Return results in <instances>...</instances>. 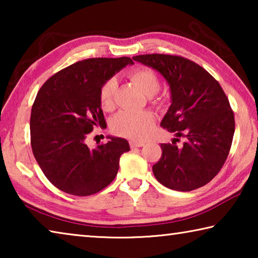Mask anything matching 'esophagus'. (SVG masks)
<instances>
[{
  "label": "esophagus",
  "mask_w": 258,
  "mask_h": 258,
  "mask_svg": "<svg viewBox=\"0 0 258 258\" xmlns=\"http://www.w3.org/2000/svg\"><path fill=\"white\" fill-rule=\"evenodd\" d=\"M130 146H131V148L143 147V146H145V142H143V141H130Z\"/></svg>",
  "instance_id": "34e87169"
}]
</instances>
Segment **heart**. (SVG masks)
Wrapping results in <instances>:
<instances>
[{"instance_id": "1", "label": "heart", "mask_w": 258, "mask_h": 258, "mask_svg": "<svg viewBox=\"0 0 258 258\" xmlns=\"http://www.w3.org/2000/svg\"><path fill=\"white\" fill-rule=\"evenodd\" d=\"M130 80L137 85L143 93L150 95V101L155 106L161 103L160 98L157 97L160 82L157 74L150 68L139 67L131 71ZM117 82L115 78H109L102 84L99 92L100 104L103 110L110 111L115 107V95ZM155 125V117L150 111H120L111 120L112 132L119 137L127 138L134 141H141L149 137Z\"/></svg>"}]
</instances>
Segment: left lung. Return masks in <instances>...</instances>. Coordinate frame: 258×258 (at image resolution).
I'll list each match as a JSON object with an SVG mask.
<instances>
[{
    "label": "left lung",
    "instance_id": "8db88e82",
    "mask_svg": "<svg viewBox=\"0 0 258 258\" xmlns=\"http://www.w3.org/2000/svg\"><path fill=\"white\" fill-rule=\"evenodd\" d=\"M165 77L172 104L160 126L175 134L161 143L160 159L152 166L158 182L176 191L202 187L223 167L232 145L234 115L220 83L198 63L181 55L134 56ZM183 139L181 146L176 145Z\"/></svg>",
    "mask_w": 258,
    "mask_h": 258
}]
</instances>
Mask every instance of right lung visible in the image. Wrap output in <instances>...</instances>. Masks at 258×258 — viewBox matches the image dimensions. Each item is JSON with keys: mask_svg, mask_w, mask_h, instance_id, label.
I'll return each instance as SVG.
<instances>
[{"mask_svg": "<svg viewBox=\"0 0 258 258\" xmlns=\"http://www.w3.org/2000/svg\"><path fill=\"white\" fill-rule=\"evenodd\" d=\"M128 56L90 58L51 76L38 91L30 113V145L47 180L66 194L85 197L110 184L119 158L130 150L121 138L90 149L94 127H106L99 100L102 84L126 64Z\"/></svg>", "mask_w": 258, "mask_h": 258, "instance_id": "obj_1", "label": "right lung"}]
</instances>
